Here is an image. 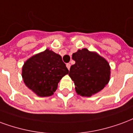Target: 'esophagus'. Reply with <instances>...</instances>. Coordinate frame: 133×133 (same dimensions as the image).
I'll return each instance as SVG.
<instances>
[{"mask_svg":"<svg viewBox=\"0 0 133 133\" xmlns=\"http://www.w3.org/2000/svg\"><path fill=\"white\" fill-rule=\"evenodd\" d=\"M66 67H67V69L69 70L70 69V67H71V64H69V63H68V64H66Z\"/></svg>","mask_w":133,"mask_h":133,"instance_id":"1","label":"esophagus"}]
</instances>
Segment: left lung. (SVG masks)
I'll return each mask as SVG.
<instances>
[{
  "mask_svg": "<svg viewBox=\"0 0 133 133\" xmlns=\"http://www.w3.org/2000/svg\"><path fill=\"white\" fill-rule=\"evenodd\" d=\"M72 59L75 64L71 66L69 75L78 94L90 97L107 85L110 67L103 57L84 48L74 53Z\"/></svg>",
  "mask_w": 133,
  "mask_h": 133,
  "instance_id": "8db88e82",
  "label": "left lung"
}]
</instances>
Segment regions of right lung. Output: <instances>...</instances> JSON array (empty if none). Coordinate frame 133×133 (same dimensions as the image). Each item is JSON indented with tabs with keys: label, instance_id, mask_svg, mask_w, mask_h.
I'll return each instance as SVG.
<instances>
[{
	"label": "right lung",
	"instance_id": "1",
	"mask_svg": "<svg viewBox=\"0 0 133 133\" xmlns=\"http://www.w3.org/2000/svg\"><path fill=\"white\" fill-rule=\"evenodd\" d=\"M68 73L62 57L48 49L28 59L22 69L25 84L40 97L54 94L58 83Z\"/></svg>",
	"mask_w": 133,
	"mask_h": 133
}]
</instances>
